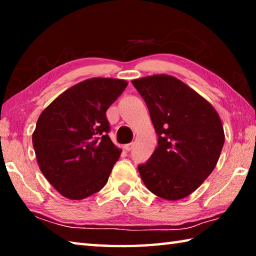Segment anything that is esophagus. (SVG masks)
I'll return each mask as SVG.
<instances>
[{"mask_svg":"<svg viewBox=\"0 0 256 256\" xmlns=\"http://www.w3.org/2000/svg\"><path fill=\"white\" fill-rule=\"evenodd\" d=\"M133 146H134V144L132 142V144H125V146H124V149L126 150V151H131V150L133 149Z\"/></svg>","mask_w":256,"mask_h":256,"instance_id":"obj_1","label":"esophagus"}]
</instances>
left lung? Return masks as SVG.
I'll use <instances>...</instances> for the list:
<instances>
[{
	"instance_id": "left-lung-1",
	"label": "left lung",
	"mask_w": 256,
	"mask_h": 256,
	"mask_svg": "<svg viewBox=\"0 0 256 256\" xmlns=\"http://www.w3.org/2000/svg\"><path fill=\"white\" fill-rule=\"evenodd\" d=\"M144 99L158 146L138 164L150 192L176 201L193 193L214 170L224 144L218 112L183 81L154 74L132 81Z\"/></svg>"
}]
</instances>
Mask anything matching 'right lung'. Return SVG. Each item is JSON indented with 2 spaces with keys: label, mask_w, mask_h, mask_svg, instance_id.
<instances>
[{
  "label": "right lung",
  "mask_w": 256,
  "mask_h": 256,
  "mask_svg": "<svg viewBox=\"0 0 256 256\" xmlns=\"http://www.w3.org/2000/svg\"><path fill=\"white\" fill-rule=\"evenodd\" d=\"M128 82L92 78L52 102L37 120L32 144L38 166L52 186L68 200L100 190L122 150L112 144L106 110Z\"/></svg>",
  "instance_id": "1"
}]
</instances>
